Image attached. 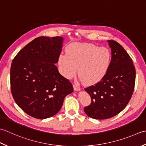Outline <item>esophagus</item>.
Returning <instances> with one entry per match:
<instances>
[{"instance_id": "obj_1", "label": "esophagus", "mask_w": 146, "mask_h": 146, "mask_svg": "<svg viewBox=\"0 0 146 146\" xmlns=\"http://www.w3.org/2000/svg\"><path fill=\"white\" fill-rule=\"evenodd\" d=\"M73 88H74V91H80V90H81V88H80L77 84H74Z\"/></svg>"}]
</instances>
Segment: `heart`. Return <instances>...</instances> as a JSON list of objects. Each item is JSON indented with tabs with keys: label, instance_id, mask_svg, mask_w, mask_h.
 <instances>
[{
	"label": "heart",
	"instance_id": "heart-1",
	"mask_svg": "<svg viewBox=\"0 0 146 146\" xmlns=\"http://www.w3.org/2000/svg\"><path fill=\"white\" fill-rule=\"evenodd\" d=\"M68 54L59 56L62 73L71 79L76 75L77 68L81 81L86 85L96 84L108 71L111 54L106 48H100L92 43L72 44L67 48Z\"/></svg>",
	"mask_w": 146,
	"mask_h": 146
}]
</instances>
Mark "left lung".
Wrapping results in <instances>:
<instances>
[{
  "mask_svg": "<svg viewBox=\"0 0 146 146\" xmlns=\"http://www.w3.org/2000/svg\"><path fill=\"white\" fill-rule=\"evenodd\" d=\"M111 60L106 75L94 86L85 88L90 95L91 105L85 107L88 117L104 120L117 115L130 102L135 81V68L122 46L108 40Z\"/></svg>",
  "mask_w": 146,
  "mask_h": 146,
  "instance_id": "left-lung-1",
  "label": "left lung"
}]
</instances>
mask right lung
<instances>
[{"instance_id": "right-lung-1", "label": "right lung", "mask_w": 146, "mask_h": 146, "mask_svg": "<svg viewBox=\"0 0 146 146\" xmlns=\"http://www.w3.org/2000/svg\"><path fill=\"white\" fill-rule=\"evenodd\" d=\"M64 38L40 36L21 50L11 67V90L16 104L38 119L53 117L61 109L72 84L59 73Z\"/></svg>"}]
</instances>
